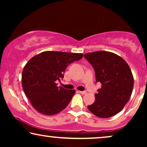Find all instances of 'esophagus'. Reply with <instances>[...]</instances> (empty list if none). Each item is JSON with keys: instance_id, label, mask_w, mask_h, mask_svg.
<instances>
[{"instance_id": "obj_1", "label": "esophagus", "mask_w": 147, "mask_h": 147, "mask_svg": "<svg viewBox=\"0 0 147 147\" xmlns=\"http://www.w3.org/2000/svg\"><path fill=\"white\" fill-rule=\"evenodd\" d=\"M78 92H79V93L81 94H86V93H87V92L86 91H78Z\"/></svg>"}]
</instances>
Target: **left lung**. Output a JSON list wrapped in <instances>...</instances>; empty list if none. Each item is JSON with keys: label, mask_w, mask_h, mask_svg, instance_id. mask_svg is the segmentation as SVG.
Instances as JSON below:
<instances>
[{"label": "left lung", "mask_w": 147, "mask_h": 147, "mask_svg": "<svg viewBox=\"0 0 147 147\" xmlns=\"http://www.w3.org/2000/svg\"><path fill=\"white\" fill-rule=\"evenodd\" d=\"M84 57L95 70L96 82L102 84L88 110L98 117H112L123 109L131 96V69L123 58L112 52L97 51L86 53Z\"/></svg>", "instance_id": "obj_1"}]
</instances>
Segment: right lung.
<instances>
[{"label": "right lung", "mask_w": 147, "mask_h": 147, "mask_svg": "<svg viewBox=\"0 0 147 147\" xmlns=\"http://www.w3.org/2000/svg\"><path fill=\"white\" fill-rule=\"evenodd\" d=\"M83 57L82 53L43 51L30 59L22 73V86L26 96L38 112L51 116L67 107L75 90L57 87L67 65Z\"/></svg>", "instance_id": "obj_1"}]
</instances>
